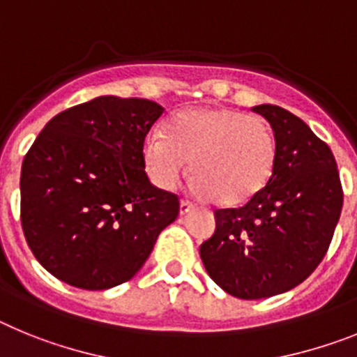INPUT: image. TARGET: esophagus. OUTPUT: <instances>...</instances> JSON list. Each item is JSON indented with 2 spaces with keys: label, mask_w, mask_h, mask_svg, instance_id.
I'll return each instance as SVG.
<instances>
[{
  "label": "esophagus",
  "mask_w": 357,
  "mask_h": 357,
  "mask_svg": "<svg viewBox=\"0 0 357 357\" xmlns=\"http://www.w3.org/2000/svg\"><path fill=\"white\" fill-rule=\"evenodd\" d=\"M192 210H194V204H192L190 201L181 199V203H179V213H181V215H187V213L192 212Z\"/></svg>",
  "instance_id": "34e87169"
}]
</instances>
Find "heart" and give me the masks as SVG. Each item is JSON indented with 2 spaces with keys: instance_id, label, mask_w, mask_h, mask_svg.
Wrapping results in <instances>:
<instances>
[{
  "instance_id": "b5f03b06",
  "label": "heart",
  "mask_w": 357,
  "mask_h": 357,
  "mask_svg": "<svg viewBox=\"0 0 357 357\" xmlns=\"http://www.w3.org/2000/svg\"><path fill=\"white\" fill-rule=\"evenodd\" d=\"M277 147L271 127L234 107H190L153 132L142 145L149 179L172 190L190 161L192 190L225 206L246 203L266 187Z\"/></svg>"
}]
</instances>
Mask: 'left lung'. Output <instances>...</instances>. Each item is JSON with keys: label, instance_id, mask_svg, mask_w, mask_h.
Listing matches in <instances>:
<instances>
[{"label": "left lung", "instance_id": "obj_1", "mask_svg": "<svg viewBox=\"0 0 357 357\" xmlns=\"http://www.w3.org/2000/svg\"><path fill=\"white\" fill-rule=\"evenodd\" d=\"M275 135L273 174L238 208L215 210V231L199 248L217 286L243 300L286 293L318 268L343 206L333 151L284 107L255 105Z\"/></svg>", "mask_w": 357, "mask_h": 357}]
</instances>
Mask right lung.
<instances>
[{"mask_svg":"<svg viewBox=\"0 0 357 357\" xmlns=\"http://www.w3.org/2000/svg\"><path fill=\"white\" fill-rule=\"evenodd\" d=\"M160 104L97 97L45 126L21 167V225L39 264L73 287L131 280L179 199L145 174L142 145Z\"/></svg>","mask_w":357,"mask_h":357,"instance_id":"1","label":"right lung"}]
</instances>
